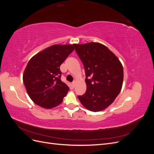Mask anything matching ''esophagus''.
Returning a JSON list of instances; mask_svg holds the SVG:
<instances>
[{
  "instance_id": "esophagus-1",
  "label": "esophagus",
  "mask_w": 154,
  "mask_h": 154,
  "mask_svg": "<svg viewBox=\"0 0 154 154\" xmlns=\"http://www.w3.org/2000/svg\"><path fill=\"white\" fill-rule=\"evenodd\" d=\"M72 86H73V87H74V85H75V81L72 82Z\"/></svg>"
}]
</instances>
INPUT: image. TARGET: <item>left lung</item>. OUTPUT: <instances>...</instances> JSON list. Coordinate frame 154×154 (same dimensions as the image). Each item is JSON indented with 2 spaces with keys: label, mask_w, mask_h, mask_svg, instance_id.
Returning <instances> with one entry per match:
<instances>
[{
  "label": "left lung",
  "mask_w": 154,
  "mask_h": 154,
  "mask_svg": "<svg viewBox=\"0 0 154 154\" xmlns=\"http://www.w3.org/2000/svg\"><path fill=\"white\" fill-rule=\"evenodd\" d=\"M84 66L87 91L78 97L83 106L99 112L113 103L122 90L123 68L118 57L103 44H74Z\"/></svg>",
  "instance_id": "8db88e82"
}]
</instances>
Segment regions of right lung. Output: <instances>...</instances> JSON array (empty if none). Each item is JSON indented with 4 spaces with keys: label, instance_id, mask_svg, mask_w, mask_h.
Here are the masks:
<instances>
[{
    "label": "right lung",
    "instance_id": "right-lung-1",
    "mask_svg": "<svg viewBox=\"0 0 154 154\" xmlns=\"http://www.w3.org/2000/svg\"><path fill=\"white\" fill-rule=\"evenodd\" d=\"M74 44H56L32 57L23 74L27 94L35 104L51 109L62 103L69 90L62 82L60 67L74 51Z\"/></svg>",
    "mask_w": 154,
    "mask_h": 154
}]
</instances>
